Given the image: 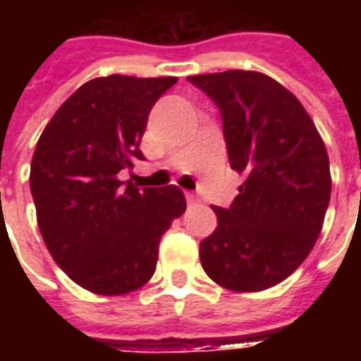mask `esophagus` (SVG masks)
<instances>
[{"mask_svg": "<svg viewBox=\"0 0 361 361\" xmlns=\"http://www.w3.org/2000/svg\"><path fill=\"white\" fill-rule=\"evenodd\" d=\"M185 199H188L189 204H197L201 199H199V195H195V193H191V191H185Z\"/></svg>", "mask_w": 361, "mask_h": 361, "instance_id": "1", "label": "esophagus"}]
</instances>
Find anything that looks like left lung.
I'll list each match as a JSON object with an SVG mask.
<instances>
[{
    "label": "left lung",
    "instance_id": "obj_1",
    "mask_svg": "<svg viewBox=\"0 0 361 361\" xmlns=\"http://www.w3.org/2000/svg\"><path fill=\"white\" fill-rule=\"evenodd\" d=\"M222 114L228 160L245 176L219 226L199 247L204 272L232 292L288 279L317 242L331 201L325 142L302 102L259 71L188 77Z\"/></svg>",
    "mask_w": 361,
    "mask_h": 361
}]
</instances>
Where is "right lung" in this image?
<instances>
[{"label":"right lung","mask_w":361,"mask_h":361,"mask_svg":"<svg viewBox=\"0 0 361 361\" xmlns=\"http://www.w3.org/2000/svg\"><path fill=\"white\" fill-rule=\"evenodd\" d=\"M176 77L108 75L85 82L59 106L36 142L30 191L44 243L79 286L121 295L154 274L158 243L185 212L176 185L135 188L118 173L145 160L152 106Z\"/></svg>","instance_id":"1"}]
</instances>
